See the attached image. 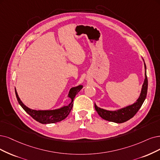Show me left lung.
Masks as SVG:
<instances>
[{
    "label": "left lung",
    "mask_w": 160,
    "mask_h": 160,
    "mask_svg": "<svg viewBox=\"0 0 160 160\" xmlns=\"http://www.w3.org/2000/svg\"><path fill=\"white\" fill-rule=\"evenodd\" d=\"M145 68L146 69V64L144 63ZM147 91H148V78L146 76V71L145 72V80L144 82V84L142 88V91L140 96L137 102L134 104L129 105L128 107L125 108H122L115 111H107L103 109H101L98 108L95 103V109L99 115L101 117L102 119L111 121L117 123H122L124 122H126L128 120L131 119L132 118L136 113H137L140 108H141L142 105L143 104L144 100L146 98L147 95Z\"/></svg>",
    "instance_id": "left-lung-1"
}]
</instances>
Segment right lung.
<instances>
[{"label":"right lung","instance_id":"1","mask_svg":"<svg viewBox=\"0 0 160 160\" xmlns=\"http://www.w3.org/2000/svg\"><path fill=\"white\" fill-rule=\"evenodd\" d=\"M82 88V86L80 85L77 87L71 88L69 92L68 97L72 99V102H71V103L68 105L64 106V107L58 109L47 111H36L28 108L22 102L20 99L18 97V95L16 89L15 93L18 102L19 104L21 105V107L24 109L26 113L30 115L33 119L42 124H49L61 121L64 120L65 118L69 115L73 107L74 99L76 94L80 92Z\"/></svg>","mask_w":160,"mask_h":160}]
</instances>
